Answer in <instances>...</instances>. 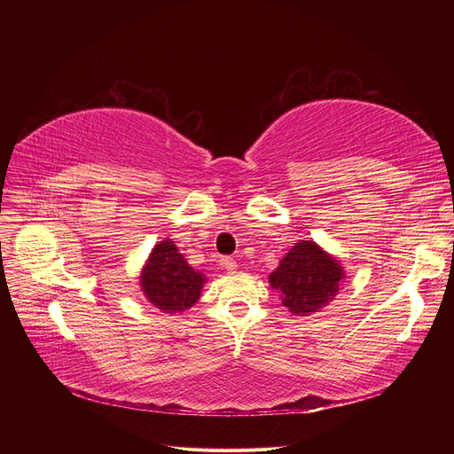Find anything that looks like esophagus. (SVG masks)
<instances>
[{
    "instance_id": "1",
    "label": "esophagus",
    "mask_w": 454,
    "mask_h": 454,
    "mask_svg": "<svg viewBox=\"0 0 454 454\" xmlns=\"http://www.w3.org/2000/svg\"><path fill=\"white\" fill-rule=\"evenodd\" d=\"M223 265H224V269L228 270V272H235L237 270V261L233 259V257H226L224 261H223Z\"/></svg>"
}]
</instances>
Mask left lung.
<instances>
[{
  "label": "left lung",
  "instance_id": "1",
  "mask_svg": "<svg viewBox=\"0 0 454 454\" xmlns=\"http://www.w3.org/2000/svg\"><path fill=\"white\" fill-rule=\"evenodd\" d=\"M346 278L340 259L313 239L294 243L269 276L270 289L296 317H309L329 305Z\"/></svg>",
  "mask_w": 454,
  "mask_h": 454
}]
</instances>
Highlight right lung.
<instances>
[{"instance_id":"1","label":"right lung","mask_w":454,"mask_h":454,"mask_svg":"<svg viewBox=\"0 0 454 454\" xmlns=\"http://www.w3.org/2000/svg\"><path fill=\"white\" fill-rule=\"evenodd\" d=\"M207 278L187 263L175 241L154 245L139 274V287L145 298L163 313H184L193 307Z\"/></svg>"}]
</instances>
